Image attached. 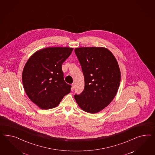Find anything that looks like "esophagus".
Returning a JSON list of instances; mask_svg holds the SVG:
<instances>
[{
    "label": "esophagus",
    "mask_w": 155,
    "mask_h": 155,
    "mask_svg": "<svg viewBox=\"0 0 155 155\" xmlns=\"http://www.w3.org/2000/svg\"><path fill=\"white\" fill-rule=\"evenodd\" d=\"M74 87H75V84H71V91H73V90H74Z\"/></svg>",
    "instance_id": "obj_1"
}]
</instances>
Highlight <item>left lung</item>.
I'll use <instances>...</instances> for the list:
<instances>
[{
	"mask_svg": "<svg viewBox=\"0 0 155 155\" xmlns=\"http://www.w3.org/2000/svg\"><path fill=\"white\" fill-rule=\"evenodd\" d=\"M82 67L84 88L75 101L84 111L97 113L107 107L117 94L121 73L112 53L104 47H80L74 50Z\"/></svg>",
	"mask_w": 155,
	"mask_h": 155,
	"instance_id": "obj_1",
	"label": "left lung"
}]
</instances>
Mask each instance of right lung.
<instances>
[{
  "label": "right lung",
  "instance_id": "right-lung-1",
  "mask_svg": "<svg viewBox=\"0 0 155 155\" xmlns=\"http://www.w3.org/2000/svg\"><path fill=\"white\" fill-rule=\"evenodd\" d=\"M73 50L69 47H48L35 52L26 63L22 80L31 101L41 109L57 107L71 86L64 79L62 64Z\"/></svg>",
  "mask_w": 155,
  "mask_h": 155
}]
</instances>
